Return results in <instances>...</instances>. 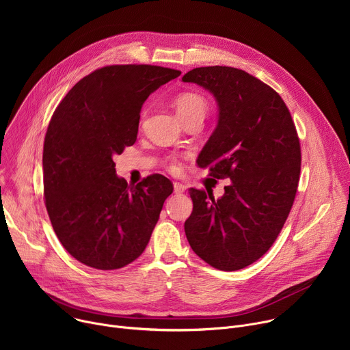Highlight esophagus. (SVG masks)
Masks as SVG:
<instances>
[{
	"instance_id": "1",
	"label": "esophagus",
	"mask_w": 350,
	"mask_h": 350,
	"mask_svg": "<svg viewBox=\"0 0 350 350\" xmlns=\"http://www.w3.org/2000/svg\"><path fill=\"white\" fill-rule=\"evenodd\" d=\"M185 189H187V187H185L184 184H181V183H174V192H176V193H183Z\"/></svg>"
}]
</instances>
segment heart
I'll return each mask as SVG.
<instances>
[{"instance_id": "obj_1", "label": "heart", "mask_w": 350, "mask_h": 350, "mask_svg": "<svg viewBox=\"0 0 350 350\" xmlns=\"http://www.w3.org/2000/svg\"><path fill=\"white\" fill-rule=\"evenodd\" d=\"M174 108H176V112H177V115L181 120L188 119V118L205 119V116L208 113V109H209V104L206 101V98L202 96L201 94L187 91V92L178 94L174 98ZM170 169L177 170L178 167L174 162H172Z\"/></svg>"}]
</instances>
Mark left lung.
<instances>
[{"instance_id": "obj_1", "label": "left lung", "mask_w": 350, "mask_h": 350, "mask_svg": "<svg viewBox=\"0 0 350 350\" xmlns=\"http://www.w3.org/2000/svg\"><path fill=\"white\" fill-rule=\"evenodd\" d=\"M183 81L211 91L217 127L198 166L230 178L224 195L189 188L193 202L184 230L192 251L215 269L241 270L260 259L282 230L301 174V144L282 98L245 70L206 66Z\"/></svg>"}]
</instances>
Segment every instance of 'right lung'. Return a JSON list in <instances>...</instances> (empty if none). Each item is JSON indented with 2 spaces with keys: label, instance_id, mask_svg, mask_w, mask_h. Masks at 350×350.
<instances>
[{
  "label": "right lung",
  "instance_id": "right-lung-1",
  "mask_svg": "<svg viewBox=\"0 0 350 350\" xmlns=\"http://www.w3.org/2000/svg\"><path fill=\"white\" fill-rule=\"evenodd\" d=\"M180 70L111 65L77 81L44 138V202L66 251L98 270L134 262L146 247L173 184L152 174L137 185L116 176L113 157L137 139L149 94Z\"/></svg>",
  "mask_w": 350,
  "mask_h": 350
}]
</instances>
